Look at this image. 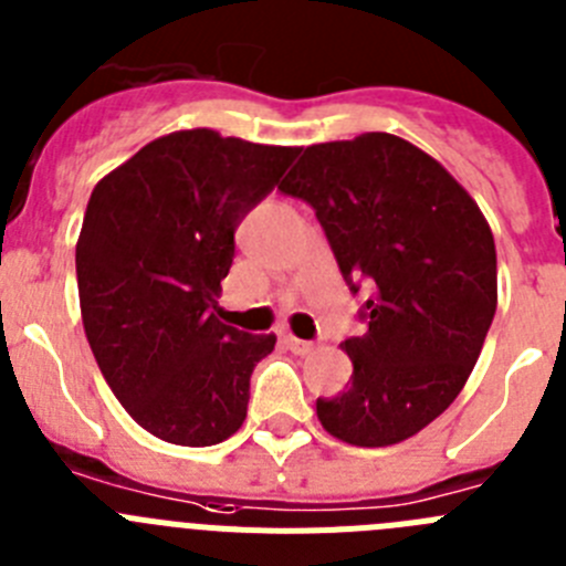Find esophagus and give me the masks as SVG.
Segmentation results:
<instances>
[{"mask_svg": "<svg viewBox=\"0 0 566 566\" xmlns=\"http://www.w3.org/2000/svg\"><path fill=\"white\" fill-rule=\"evenodd\" d=\"M286 348H292L294 354H312L314 352V343H306V339H297V337H286L283 339Z\"/></svg>", "mask_w": 566, "mask_h": 566, "instance_id": "1", "label": "esophagus"}]
</instances>
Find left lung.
Wrapping results in <instances>:
<instances>
[{
	"instance_id": "obj_1",
	"label": "left lung",
	"mask_w": 566,
	"mask_h": 566,
	"mask_svg": "<svg viewBox=\"0 0 566 566\" xmlns=\"http://www.w3.org/2000/svg\"><path fill=\"white\" fill-rule=\"evenodd\" d=\"M280 192L326 229L368 332L348 337L352 385L317 399L339 442L385 448L431 424L468 382L496 314V243L482 209L437 158L391 133L306 147Z\"/></svg>"
}]
</instances>
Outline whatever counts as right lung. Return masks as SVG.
I'll return each mask as SVG.
<instances>
[{"mask_svg": "<svg viewBox=\"0 0 566 566\" xmlns=\"http://www.w3.org/2000/svg\"><path fill=\"white\" fill-rule=\"evenodd\" d=\"M300 147L161 135L104 175L76 243L82 323L104 379L144 431L209 448L247 419L249 377L274 334L221 323L234 229Z\"/></svg>", "mask_w": 566, "mask_h": 566, "instance_id": "1", "label": "right lung"}]
</instances>
